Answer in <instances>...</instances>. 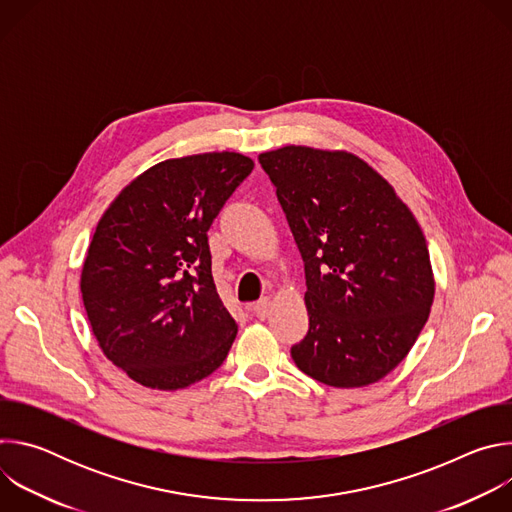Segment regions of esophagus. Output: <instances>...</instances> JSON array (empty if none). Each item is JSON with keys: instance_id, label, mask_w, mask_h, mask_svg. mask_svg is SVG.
<instances>
[{"instance_id": "34e87169", "label": "esophagus", "mask_w": 512, "mask_h": 512, "mask_svg": "<svg viewBox=\"0 0 512 512\" xmlns=\"http://www.w3.org/2000/svg\"><path fill=\"white\" fill-rule=\"evenodd\" d=\"M253 312L257 318L265 320L269 314H271V298H261L255 306H253Z\"/></svg>"}]
</instances>
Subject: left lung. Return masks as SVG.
Listing matches in <instances>:
<instances>
[{
  "label": "left lung",
  "mask_w": 512,
  "mask_h": 512,
  "mask_svg": "<svg viewBox=\"0 0 512 512\" xmlns=\"http://www.w3.org/2000/svg\"><path fill=\"white\" fill-rule=\"evenodd\" d=\"M259 162L306 267L310 330L291 358L336 389L381 381L413 348L435 296L413 212L346 150L283 145Z\"/></svg>",
  "instance_id": "left-lung-1"
}]
</instances>
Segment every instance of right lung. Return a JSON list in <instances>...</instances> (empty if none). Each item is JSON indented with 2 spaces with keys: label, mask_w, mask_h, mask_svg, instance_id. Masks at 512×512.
Returning a JSON list of instances; mask_svg holds the SVG:
<instances>
[{
  "label": "right lung",
  "mask_w": 512,
  "mask_h": 512,
  "mask_svg": "<svg viewBox=\"0 0 512 512\" xmlns=\"http://www.w3.org/2000/svg\"><path fill=\"white\" fill-rule=\"evenodd\" d=\"M253 166L237 152L164 160L99 218L81 294L99 348L131 381L178 391L227 358L239 326L216 294L206 231Z\"/></svg>",
  "instance_id": "1"
}]
</instances>
